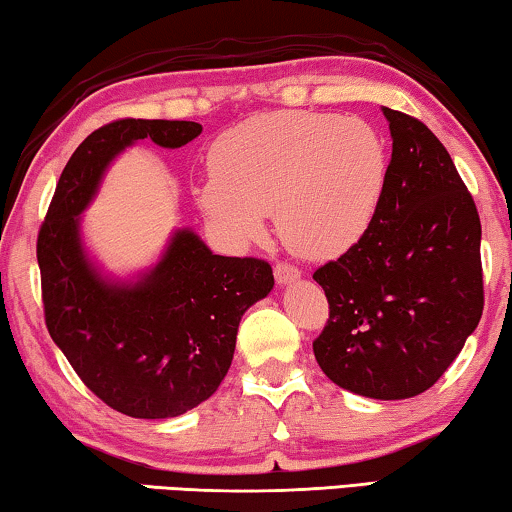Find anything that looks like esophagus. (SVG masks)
Returning <instances> with one entry per match:
<instances>
[{
  "label": "esophagus",
  "mask_w": 512,
  "mask_h": 512,
  "mask_svg": "<svg viewBox=\"0 0 512 512\" xmlns=\"http://www.w3.org/2000/svg\"><path fill=\"white\" fill-rule=\"evenodd\" d=\"M274 279H277L279 286L291 284V281L300 279V270L291 263H277L274 265Z\"/></svg>",
  "instance_id": "1"
}]
</instances>
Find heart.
I'll list each match as a JSON object with an SVG mask.
<instances>
[{
	"label": "heart",
	"mask_w": 512,
	"mask_h": 512,
	"mask_svg": "<svg viewBox=\"0 0 512 512\" xmlns=\"http://www.w3.org/2000/svg\"><path fill=\"white\" fill-rule=\"evenodd\" d=\"M196 201L238 242L261 238L277 212L286 247L302 258L342 256L379 212L388 182L381 133L358 117L274 110L226 131Z\"/></svg>",
	"instance_id": "obj_1"
}]
</instances>
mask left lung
<instances>
[{
    "label": "left lung",
    "mask_w": 512,
    "mask_h": 512,
    "mask_svg": "<svg viewBox=\"0 0 512 512\" xmlns=\"http://www.w3.org/2000/svg\"><path fill=\"white\" fill-rule=\"evenodd\" d=\"M383 115L388 182L360 242L314 272L330 305L314 355L339 388L409 399L441 379L483 316L480 219L441 140L416 117Z\"/></svg>",
    "instance_id": "left-lung-1"
}]
</instances>
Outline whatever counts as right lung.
I'll list each match as a JSON object with an SVG mask.
<instances>
[{"label": "right lung", "instance_id": "add662e5", "mask_svg": "<svg viewBox=\"0 0 512 512\" xmlns=\"http://www.w3.org/2000/svg\"><path fill=\"white\" fill-rule=\"evenodd\" d=\"M198 122L117 120L90 133L59 177L36 242L46 325L96 397L131 418L182 416L217 392L242 314L272 291L270 263L217 256L177 228L152 268L106 277L87 254L80 214L103 175L138 140L187 145Z\"/></svg>", "mask_w": 512, "mask_h": 512}]
</instances>
